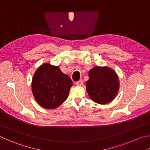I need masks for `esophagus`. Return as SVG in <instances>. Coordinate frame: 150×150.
Returning a JSON list of instances; mask_svg holds the SVG:
<instances>
[{"label": "esophagus", "mask_w": 150, "mask_h": 150, "mask_svg": "<svg viewBox=\"0 0 150 150\" xmlns=\"http://www.w3.org/2000/svg\"><path fill=\"white\" fill-rule=\"evenodd\" d=\"M75 83H76V84H77V86H81L83 84V80H79V81H77V82H76Z\"/></svg>", "instance_id": "obj_1"}]
</instances>
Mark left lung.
<instances>
[{"label":"left lung","instance_id":"1","mask_svg":"<svg viewBox=\"0 0 150 150\" xmlns=\"http://www.w3.org/2000/svg\"><path fill=\"white\" fill-rule=\"evenodd\" d=\"M88 76L86 89L94 102L106 104L115 98L119 89V80L115 71L106 66H96L89 71Z\"/></svg>","mask_w":150,"mask_h":150}]
</instances>
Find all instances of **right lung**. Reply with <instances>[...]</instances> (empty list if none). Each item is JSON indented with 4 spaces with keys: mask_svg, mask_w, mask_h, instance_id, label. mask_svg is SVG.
I'll list each match as a JSON object with an SVG mask.
<instances>
[{
    "mask_svg": "<svg viewBox=\"0 0 150 150\" xmlns=\"http://www.w3.org/2000/svg\"><path fill=\"white\" fill-rule=\"evenodd\" d=\"M73 85L67 75L58 66L45 63L38 67L32 79L31 88L38 103L45 109H55L62 105L69 95Z\"/></svg>",
    "mask_w": 150,
    "mask_h": 150,
    "instance_id": "add662e5",
    "label": "right lung"
}]
</instances>
